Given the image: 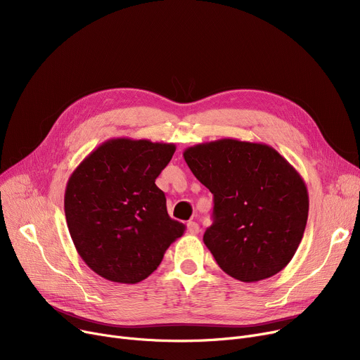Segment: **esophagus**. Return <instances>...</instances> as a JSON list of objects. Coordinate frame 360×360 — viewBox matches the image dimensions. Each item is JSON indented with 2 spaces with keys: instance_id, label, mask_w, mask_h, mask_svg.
<instances>
[{
  "instance_id": "obj_1",
  "label": "esophagus",
  "mask_w": 360,
  "mask_h": 360,
  "mask_svg": "<svg viewBox=\"0 0 360 360\" xmlns=\"http://www.w3.org/2000/svg\"><path fill=\"white\" fill-rule=\"evenodd\" d=\"M186 226H188V232L191 235H197L200 232V224L197 221H190Z\"/></svg>"
}]
</instances>
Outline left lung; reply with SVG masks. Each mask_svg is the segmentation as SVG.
<instances>
[{"label": "left lung", "instance_id": "left-lung-1", "mask_svg": "<svg viewBox=\"0 0 360 360\" xmlns=\"http://www.w3.org/2000/svg\"><path fill=\"white\" fill-rule=\"evenodd\" d=\"M184 159L214 197L204 243L231 277L254 283L285 269L304 236L309 197L297 170L262 143L221 139Z\"/></svg>", "mask_w": 360, "mask_h": 360}]
</instances>
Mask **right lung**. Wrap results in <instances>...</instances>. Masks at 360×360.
Wrapping results in <instances>:
<instances>
[{
    "instance_id": "1",
    "label": "right lung",
    "mask_w": 360,
    "mask_h": 360,
    "mask_svg": "<svg viewBox=\"0 0 360 360\" xmlns=\"http://www.w3.org/2000/svg\"><path fill=\"white\" fill-rule=\"evenodd\" d=\"M174 143L110 139L75 167L64 197L67 226L82 259L101 277L134 285L153 273L185 224L170 219L156 178Z\"/></svg>"
}]
</instances>
